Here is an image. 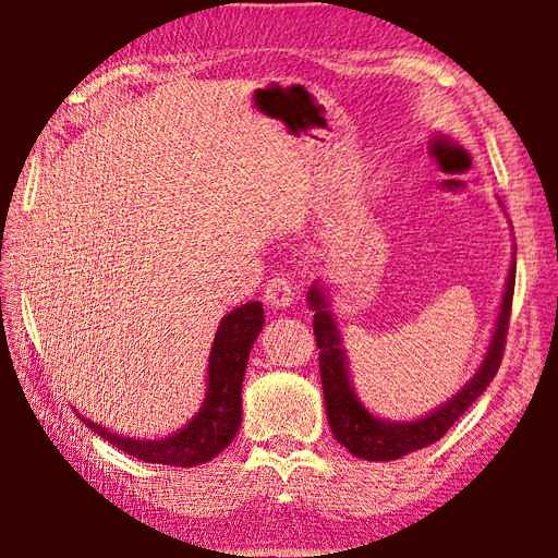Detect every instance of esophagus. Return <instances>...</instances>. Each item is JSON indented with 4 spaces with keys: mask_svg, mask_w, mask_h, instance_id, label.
I'll return each mask as SVG.
<instances>
[{
    "mask_svg": "<svg viewBox=\"0 0 558 558\" xmlns=\"http://www.w3.org/2000/svg\"><path fill=\"white\" fill-rule=\"evenodd\" d=\"M263 298H266L268 305H272L276 310L288 307L295 292H292V282L288 276H276L266 282V290H263Z\"/></svg>",
    "mask_w": 558,
    "mask_h": 558,
    "instance_id": "obj_1",
    "label": "esophagus"
}]
</instances>
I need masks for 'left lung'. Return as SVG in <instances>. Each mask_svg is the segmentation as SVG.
Masks as SVG:
<instances>
[{"label":"left lung","instance_id":"8db88e82","mask_svg":"<svg viewBox=\"0 0 558 558\" xmlns=\"http://www.w3.org/2000/svg\"><path fill=\"white\" fill-rule=\"evenodd\" d=\"M514 272H517V258L512 260V268H509L502 305H499L497 325L493 332V342L487 347L485 362L480 364L477 374L472 376L465 389H462L458 396H452L446 405H440L438 411H433L430 415H426V418L409 421V423L381 421L359 403L356 393L352 389V381H349L342 342H339L332 315L327 313L325 292L319 286L310 288L307 300H310V307L315 310L313 329H315V342L319 349V376H323L327 421L337 442H342V446L356 458L396 460L405 456V452L426 448L430 442H436L446 436L452 423H456L460 415L475 403L477 396L487 389L489 381L495 379L499 364H502L509 315H512Z\"/></svg>","mask_w":558,"mask_h":558}]
</instances>
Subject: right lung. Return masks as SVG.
I'll return each instance as SVG.
<instances>
[{"mask_svg":"<svg viewBox=\"0 0 558 558\" xmlns=\"http://www.w3.org/2000/svg\"><path fill=\"white\" fill-rule=\"evenodd\" d=\"M263 305L248 302L235 307L221 319L216 329L211 356H209V386L202 411L186 423L182 430L162 440H135L118 436L98 423L86 421V426L100 438L112 442L118 450L143 462H159V465L192 468L214 460L235 438L241 426V386L245 364H248L251 347L260 335Z\"/></svg>","mask_w":558,"mask_h":558,"instance_id":"1","label":"right lung"}]
</instances>
